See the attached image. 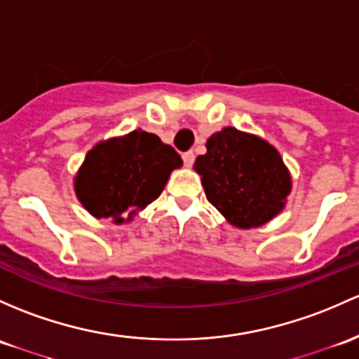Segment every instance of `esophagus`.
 <instances>
[{"label": "esophagus", "mask_w": 359, "mask_h": 359, "mask_svg": "<svg viewBox=\"0 0 359 359\" xmlns=\"http://www.w3.org/2000/svg\"><path fill=\"white\" fill-rule=\"evenodd\" d=\"M182 160H184V165H186V167H192V163H194V160H196L194 151H186V153H182Z\"/></svg>", "instance_id": "esophagus-1"}]
</instances>
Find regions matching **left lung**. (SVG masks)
Segmentation results:
<instances>
[{
    "instance_id": "1",
    "label": "left lung",
    "mask_w": 359,
    "mask_h": 359,
    "mask_svg": "<svg viewBox=\"0 0 359 359\" xmlns=\"http://www.w3.org/2000/svg\"><path fill=\"white\" fill-rule=\"evenodd\" d=\"M194 168L203 177L206 199L232 225L259 227L284 208L290 175L273 146L227 127L206 142Z\"/></svg>"
}]
</instances>
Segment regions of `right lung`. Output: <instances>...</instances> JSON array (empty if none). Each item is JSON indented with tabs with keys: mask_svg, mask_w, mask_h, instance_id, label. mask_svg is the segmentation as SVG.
<instances>
[{
	"mask_svg": "<svg viewBox=\"0 0 359 359\" xmlns=\"http://www.w3.org/2000/svg\"><path fill=\"white\" fill-rule=\"evenodd\" d=\"M180 165L179 153L158 135L134 130L89 151L75 177V192L90 215L122 224V214L129 222L161 194L170 172Z\"/></svg>",
	"mask_w": 359,
	"mask_h": 359,
	"instance_id": "1",
	"label": "right lung"
}]
</instances>
